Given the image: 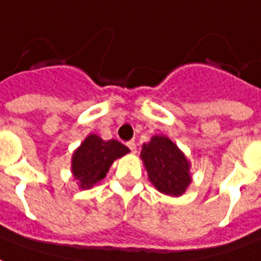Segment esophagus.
Returning a JSON list of instances; mask_svg holds the SVG:
<instances>
[{"mask_svg":"<svg viewBox=\"0 0 261 261\" xmlns=\"http://www.w3.org/2000/svg\"><path fill=\"white\" fill-rule=\"evenodd\" d=\"M126 146H128L129 150H130L132 153H135V151H136V143H135V140H129L128 143H126Z\"/></svg>","mask_w":261,"mask_h":261,"instance_id":"1","label":"esophagus"}]
</instances>
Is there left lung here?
I'll list each match as a JSON object with an SVG mask.
<instances>
[{
	"label": "left lung",
	"instance_id": "left-lung-1",
	"mask_svg": "<svg viewBox=\"0 0 261 261\" xmlns=\"http://www.w3.org/2000/svg\"><path fill=\"white\" fill-rule=\"evenodd\" d=\"M140 159L149 180L161 193L179 197L191 185V161L164 135H154L149 143H143Z\"/></svg>",
	"mask_w": 261,
	"mask_h": 261
}]
</instances>
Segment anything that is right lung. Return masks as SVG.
I'll list each match as a JSON object with an SVG mask.
<instances>
[{
    "mask_svg": "<svg viewBox=\"0 0 261 261\" xmlns=\"http://www.w3.org/2000/svg\"><path fill=\"white\" fill-rule=\"evenodd\" d=\"M130 150L118 140H102L90 133L72 154L70 171L81 189H91L106 178L115 160L121 159Z\"/></svg>",
    "mask_w": 261,
    "mask_h": 261,
    "instance_id": "add662e5",
    "label": "right lung"
}]
</instances>
